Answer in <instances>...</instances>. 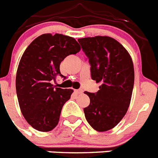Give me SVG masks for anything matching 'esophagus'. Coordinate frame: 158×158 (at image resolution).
I'll return each mask as SVG.
<instances>
[{"label": "esophagus", "mask_w": 158, "mask_h": 158, "mask_svg": "<svg viewBox=\"0 0 158 158\" xmlns=\"http://www.w3.org/2000/svg\"><path fill=\"white\" fill-rule=\"evenodd\" d=\"M75 92H76V94H82V89H75Z\"/></svg>", "instance_id": "1"}]
</instances>
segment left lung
Returning <instances> with one entry per match:
<instances>
[{"mask_svg":"<svg viewBox=\"0 0 158 158\" xmlns=\"http://www.w3.org/2000/svg\"><path fill=\"white\" fill-rule=\"evenodd\" d=\"M89 60L93 80L100 82L96 93L85 91L90 100L85 117L98 131L113 128L128 109L134 86L133 62L123 45L107 36L78 39Z\"/></svg>","mask_w":158,"mask_h":158,"instance_id":"left-lung-1","label":"left lung"}]
</instances>
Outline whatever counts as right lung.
Here are the masks:
<instances>
[{"mask_svg": "<svg viewBox=\"0 0 158 158\" xmlns=\"http://www.w3.org/2000/svg\"><path fill=\"white\" fill-rule=\"evenodd\" d=\"M80 46L66 35L44 34L35 38L23 52L15 78L19 105L25 120L39 131H49L57 125L61 109L73 89L52 84L66 56L76 54Z\"/></svg>", "mask_w": 158, "mask_h": 158, "instance_id": "1", "label": "right lung"}]
</instances>
